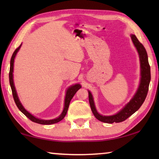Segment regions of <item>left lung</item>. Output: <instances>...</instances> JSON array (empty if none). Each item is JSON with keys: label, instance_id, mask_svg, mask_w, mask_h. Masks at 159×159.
<instances>
[{"label": "left lung", "instance_id": "left-lung-1", "mask_svg": "<svg viewBox=\"0 0 159 159\" xmlns=\"http://www.w3.org/2000/svg\"><path fill=\"white\" fill-rule=\"evenodd\" d=\"M130 36L134 45L138 50L139 61H140L141 78L139 88L133 98L130 99V101L120 111L112 116H102L99 114L95 108L92 94L90 91H88V94H89L88 98H89L91 110H92L93 114L97 119L102 122L113 123L124 121L125 120L127 119L128 117H130L131 115H133L134 112L140 108L142 104H143L145 99H146L151 80L150 66L149 61H148L147 53L143 45L138 41L137 37L133 34H131Z\"/></svg>", "mask_w": 159, "mask_h": 159}]
</instances>
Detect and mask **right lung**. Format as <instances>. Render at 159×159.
Masks as SVG:
<instances>
[{"label":"right lung","mask_w":159,"mask_h":159,"mask_svg":"<svg viewBox=\"0 0 159 159\" xmlns=\"http://www.w3.org/2000/svg\"><path fill=\"white\" fill-rule=\"evenodd\" d=\"M21 45V44L15 50V52L12 54L11 60H10V72H9L10 84V87H11L12 92V96H13V98H14V100H15L16 105H17L18 109H20V111L22 112L26 117L29 118V119L31 120V121H33L34 123H39V124H42V125H50V124H54V123L60 122V120H62L64 118V116H66L67 111H68V108H69L70 102H71V99L73 98V97L74 96V95L76 94L77 91L79 90L80 88H81V85H80V84H75L74 85H71V87H69L68 89H67L66 96H65V100H64V107L63 111L58 118H55V119H52V120H43V119H40V118H38L34 116L33 115L31 114L30 113L26 111V110L24 108L22 104H21V102L20 101V99H19V98L17 96V91H16V90H15L14 81H13L12 73H13V66H14V60H15L16 55H17V53L19 51V50L20 49Z\"/></svg>","instance_id":"1"}]
</instances>
